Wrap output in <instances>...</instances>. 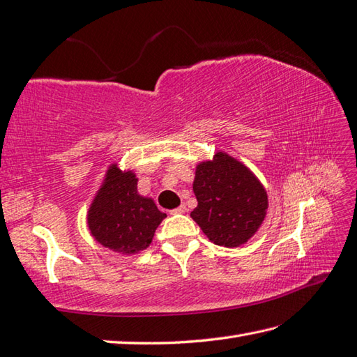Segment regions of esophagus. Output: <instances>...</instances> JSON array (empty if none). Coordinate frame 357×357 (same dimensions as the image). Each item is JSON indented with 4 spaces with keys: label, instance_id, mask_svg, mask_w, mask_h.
Here are the masks:
<instances>
[{
    "label": "esophagus",
    "instance_id": "34e87169",
    "mask_svg": "<svg viewBox=\"0 0 357 357\" xmlns=\"http://www.w3.org/2000/svg\"><path fill=\"white\" fill-rule=\"evenodd\" d=\"M187 212V208H185V206H179V207H176V208H173V211H170V213L172 215H178V213H185Z\"/></svg>",
    "mask_w": 357,
    "mask_h": 357
}]
</instances>
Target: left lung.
<instances>
[{"label":"left lung","mask_w":357,"mask_h":357,"mask_svg":"<svg viewBox=\"0 0 357 357\" xmlns=\"http://www.w3.org/2000/svg\"><path fill=\"white\" fill-rule=\"evenodd\" d=\"M193 192L198 206L190 216L212 243L238 248L266 218L268 193L240 160L218 151L197 165Z\"/></svg>","instance_id":"obj_1"}]
</instances>
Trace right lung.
Segmentation results:
<instances>
[{
	"label": "right lung",
	"mask_w": 357,
	"mask_h": 357,
	"mask_svg": "<svg viewBox=\"0 0 357 357\" xmlns=\"http://www.w3.org/2000/svg\"><path fill=\"white\" fill-rule=\"evenodd\" d=\"M165 216L155 201L137 193L136 174L113 164L89 206L88 227L103 248L131 255L150 246Z\"/></svg>",
	"instance_id": "add662e5"
}]
</instances>
